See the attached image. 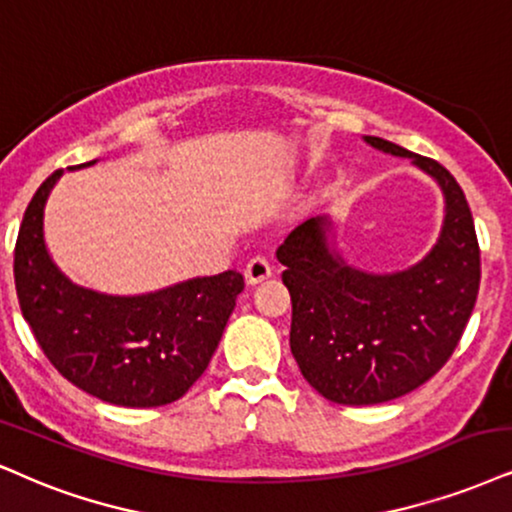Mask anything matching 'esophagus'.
<instances>
[{
    "label": "esophagus",
    "instance_id": "1",
    "mask_svg": "<svg viewBox=\"0 0 512 512\" xmlns=\"http://www.w3.org/2000/svg\"><path fill=\"white\" fill-rule=\"evenodd\" d=\"M270 273H273V268H270V261L266 256H254L244 268V277L249 285H258V282L270 277Z\"/></svg>",
    "mask_w": 512,
    "mask_h": 512
}]
</instances>
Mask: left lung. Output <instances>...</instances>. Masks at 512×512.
Segmentation results:
<instances>
[{
  "label": "left lung",
  "instance_id": "obj_1",
  "mask_svg": "<svg viewBox=\"0 0 512 512\" xmlns=\"http://www.w3.org/2000/svg\"><path fill=\"white\" fill-rule=\"evenodd\" d=\"M363 140L437 180L444 225L430 254L399 273L349 266L330 239V216L308 218L277 249L292 296L289 346L301 375L344 406L399 399L437 375L463 337L479 292L475 223L456 178L382 137Z\"/></svg>",
  "mask_w": 512,
  "mask_h": 512
}]
</instances>
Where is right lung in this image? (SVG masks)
Returning a JSON list of instances; mask_svg holds the SVG:
<instances>
[{
  "instance_id": "1",
  "label": "right lung",
  "mask_w": 512,
  "mask_h": 512,
  "mask_svg": "<svg viewBox=\"0 0 512 512\" xmlns=\"http://www.w3.org/2000/svg\"><path fill=\"white\" fill-rule=\"evenodd\" d=\"M61 173L42 182L18 230L14 277L23 318L49 363L87 394L125 408L178 401L208 368L244 277L225 270L137 296L75 285L44 244V206Z\"/></svg>"
}]
</instances>
